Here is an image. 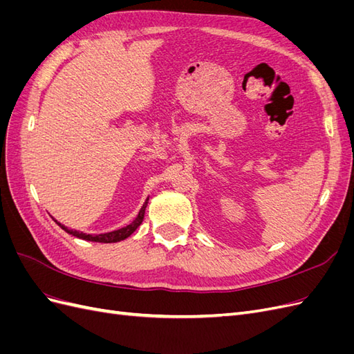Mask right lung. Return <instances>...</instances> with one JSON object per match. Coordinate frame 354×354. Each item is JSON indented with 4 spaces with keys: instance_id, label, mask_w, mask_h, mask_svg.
Returning <instances> with one entry per match:
<instances>
[{
    "instance_id": "obj_1",
    "label": "right lung",
    "mask_w": 354,
    "mask_h": 354,
    "mask_svg": "<svg viewBox=\"0 0 354 354\" xmlns=\"http://www.w3.org/2000/svg\"><path fill=\"white\" fill-rule=\"evenodd\" d=\"M147 201L149 198L145 201L143 207L140 208V211H138L137 217L128 224V226L125 227H121L118 230H113V232H108V233H100V234H87V233H82V232H78V230H72V229H68L66 226H63L62 223H59L57 220H55L59 226L65 230L66 233L72 234V236L75 238H80V239H84V241H91V242H100V243H113V242H120V241H124L127 239L130 234H133L136 232V229L140 226L143 218H145V211H146V207H147Z\"/></svg>"
}]
</instances>
